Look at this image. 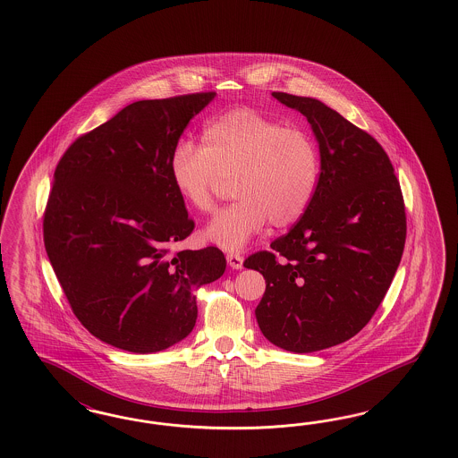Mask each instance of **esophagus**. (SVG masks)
Returning a JSON list of instances; mask_svg holds the SVG:
<instances>
[{"instance_id": "obj_1", "label": "esophagus", "mask_w": 458, "mask_h": 458, "mask_svg": "<svg viewBox=\"0 0 458 458\" xmlns=\"http://www.w3.org/2000/svg\"><path fill=\"white\" fill-rule=\"evenodd\" d=\"M226 262H228L232 268H236V270L243 268V257L240 253H233V251L226 253Z\"/></svg>"}]
</instances>
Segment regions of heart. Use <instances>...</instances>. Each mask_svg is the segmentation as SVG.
Segmentation results:
<instances>
[{"instance_id":"heart-1","label":"heart","mask_w":458,"mask_h":458,"mask_svg":"<svg viewBox=\"0 0 458 458\" xmlns=\"http://www.w3.org/2000/svg\"><path fill=\"white\" fill-rule=\"evenodd\" d=\"M319 146L305 129L284 125L249 107L215 117L203 146L181 140L169 157L181 199L211 213L218 196L235 182V203L220 211L205 235L220 249L242 250L267 222L285 228L309 207L319 180Z\"/></svg>"}]
</instances>
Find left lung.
<instances>
[{"instance_id":"8db88e82","label":"left lung","mask_w":458,"mask_h":458,"mask_svg":"<svg viewBox=\"0 0 458 458\" xmlns=\"http://www.w3.org/2000/svg\"><path fill=\"white\" fill-rule=\"evenodd\" d=\"M272 96L312 125L319 181L291 232L243 265L267 284L255 309L265 337L285 351L314 352L356 335L383 302L404 249V201L373 136L318 98Z\"/></svg>"}]
</instances>
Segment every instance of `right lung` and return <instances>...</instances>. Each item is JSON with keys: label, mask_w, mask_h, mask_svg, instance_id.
I'll list each match as a JSON object with an SVG mask.
<instances>
[{"label": "right lung", "mask_w": 458, "mask_h": 458, "mask_svg": "<svg viewBox=\"0 0 458 458\" xmlns=\"http://www.w3.org/2000/svg\"><path fill=\"white\" fill-rule=\"evenodd\" d=\"M215 92L139 100L60 157L43 242L72 312L100 341L157 352L193 331L194 292L222 277L220 249L178 250L193 218L169 157Z\"/></svg>", "instance_id": "1"}]
</instances>
